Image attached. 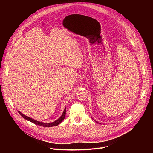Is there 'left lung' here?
Listing matches in <instances>:
<instances>
[{"mask_svg":"<svg viewBox=\"0 0 153 153\" xmlns=\"http://www.w3.org/2000/svg\"><path fill=\"white\" fill-rule=\"evenodd\" d=\"M97 123H98V122H97Z\"/></svg>","mask_w":153,"mask_h":153,"instance_id":"8db88e82","label":"left lung"}]
</instances>
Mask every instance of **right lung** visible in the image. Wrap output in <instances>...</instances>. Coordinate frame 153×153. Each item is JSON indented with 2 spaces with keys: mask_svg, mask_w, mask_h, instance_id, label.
I'll return each mask as SVG.
<instances>
[{
  "mask_svg": "<svg viewBox=\"0 0 153 153\" xmlns=\"http://www.w3.org/2000/svg\"><path fill=\"white\" fill-rule=\"evenodd\" d=\"M66 108L65 107V108H64V111H63L62 115L58 120H56V121H54L53 122H51V123H43V122L37 121V120H34L33 118H31L30 117H27V116H26L25 115H23L22 113H21L20 111H19V113L20 114V115L23 118H25V120H28V121H30V122H31L32 123H35V125H38L39 126H44V127H52V126H54L58 125L59 123H61L63 121V120L64 119V118H65V117H66Z\"/></svg>",
  "mask_w": 153,
  "mask_h": 153,
  "instance_id": "add662e5",
  "label": "right lung"
}]
</instances>
